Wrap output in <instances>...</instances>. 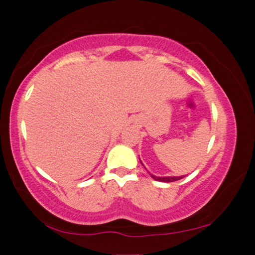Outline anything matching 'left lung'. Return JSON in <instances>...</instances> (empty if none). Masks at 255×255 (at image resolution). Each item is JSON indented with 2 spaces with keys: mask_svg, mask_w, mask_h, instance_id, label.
I'll use <instances>...</instances> for the list:
<instances>
[{
  "mask_svg": "<svg viewBox=\"0 0 255 255\" xmlns=\"http://www.w3.org/2000/svg\"><path fill=\"white\" fill-rule=\"evenodd\" d=\"M153 179H155L157 181H164V183H172V181H177L183 178V177H155L151 175Z\"/></svg>",
  "mask_w": 255,
  "mask_h": 255,
  "instance_id": "8db88e82",
  "label": "left lung"
}]
</instances>
